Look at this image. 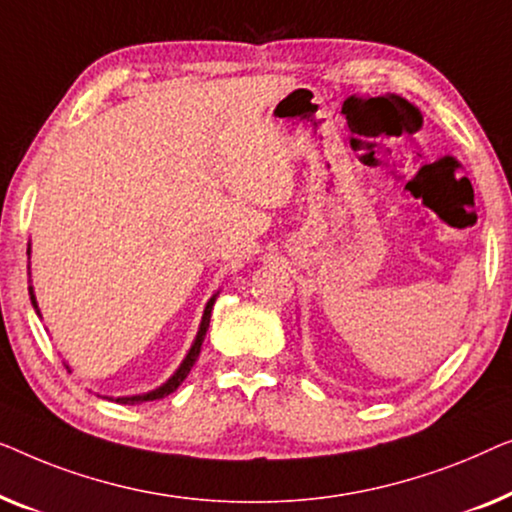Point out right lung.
Segmentation results:
<instances>
[{"label": "right lung", "mask_w": 512, "mask_h": 512, "mask_svg": "<svg viewBox=\"0 0 512 512\" xmlns=\"http://www.w3.org/2000/svg\"><path fill=\"white\" fill-rule=\"evenodd\" d=\"M30 253H32V250H30V246H27V257H30ZM218 294H220V292H215L213 297L208 299V304H206V308H204V315H201V325H199L197 336H194V341H192V345H190V350H187V355H185V359L181 362V366H178V369H176L174 373H171L169 380H164V383H162L160 387H155V390L143 392V394H134V397H118V399L106 397V399H111V401H115V403H125V406H134V403L157 401V399L169 397L171 392H176V390H178V385H181L183 380L187 378V373L192 371L194 362H197V357H199V352H201V343H204L206 331H208V325H211V311H213L215 299H218ZM30 299H32L34 311H37V315H41V313H39L37 297H34V287H32V285H30ZM64 366H67V369H69V364H64Z\"/></svg>", "instance_id": "right-lung-1"}]
</instances>
